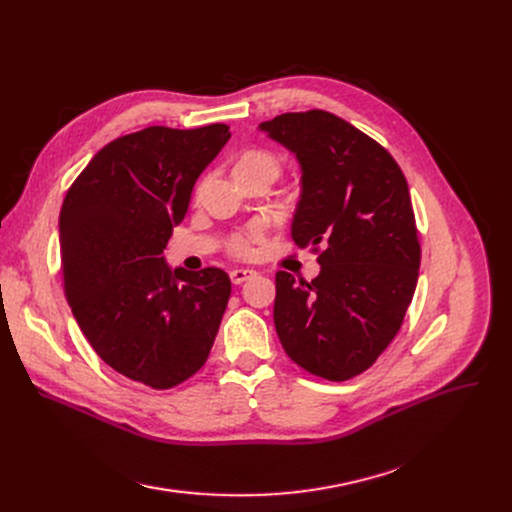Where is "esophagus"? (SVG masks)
I'll list each match as a JSON object with an SVG mask.
<instances>
[{"instance_id":"34e87169","label":"esophagus","mask_w":512,"mask_h":512,"mask_svg":"<svg viewBox=\"0 0 512 512\" xmlns=\"http://www.w3.org/2000/svg\"><path fill=\"white\" fill-rule=\"evenodd\" d=\"M257 276V272L255 270H232L230 272V280H232V284H242V282H247V280H251V278H255Z\"/></svg>"}]
</instances>
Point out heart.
<instances>
[{
    "mask_svg": "<svg viewBox=\"0 0 512 512\" xmlns=\"http://www.w3.org/2000/svg\"><path fill=\"white\" fill-rule=\"evenodd\" d=\"M280 172V161L274 153L270 151H263V149H251L245 151L234 166V174L236 176H253V174H263V176H270L276 178ZM261 236L259 230H251L247 236H234L230 242V251L234 255L240 257H247L251 255V242L257 240Z\"/></svg>",
    "mask_w": 512,
    "mask_h": 512,
    "instance_id": "1",
    "label": "heart"
}]
</instances>
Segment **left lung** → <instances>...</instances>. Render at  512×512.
Instances as JSON below:
<instances>
[{
  "label": "left lung",
  "mask_w": 512,
  "mask_h": 512,
  "mask_svg": "<svg viewBox=\"0 0 512 512\" xmlns=\"http://www.w3.org/2000/svg\"><path fill=\"white\" fill-rule=\"evenodd\" d=\"M301 166L299 247H321L311 282L276 274L274 324L286 355L319 378L351 380L392 342L411 305L421 247L394 157L346 120L311 110L261 122Z\"/></svg>",
  "instance_id": "left-lung-1"
}]
</instances>
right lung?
Returning a JSON list of instances; mask_svg holds the SVG:
<instances>
[{"label": "right lung", "instance_id": "obj_1", "mask_svg": "<svg viewBox=\"0 0 512 512\" xmlns=\"http://www.w3.org/2000/svg\"><path fill=\"white\" fill-rule=\"evenodd\" d=\"M228 139L226 124L126 134L95 153L60 211L64 292L76 324L107 365L155 390L205 365L230 299L220 267L172 270L161 255Z\"/></svg>", "mask_w": 512, "mask_h": 512}]
</instances>
